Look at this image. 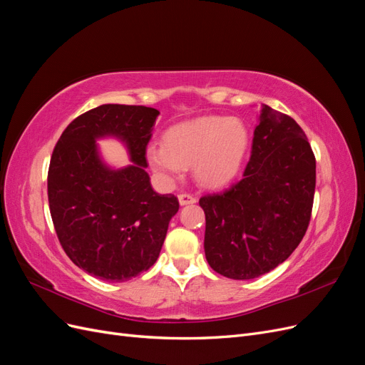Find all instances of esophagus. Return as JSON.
Returning a JSON list of instances; mask_svg holds the SVG:
<instances>
[{"mask_svg":"<svg viewBox=\"0 0 365 365\" xmlns=\"http://www.w3.org/2000/svg\"><path fill=\"white\" fill-rule=\"evenodd\" d=\"M178 201H180V205H190V204H195V202H196V197L192 196V195L181 193V195L178 196Z\"/></svg>","mask_w":365,"mask_h":365,"instance_id":"esophagus-1","label":"esophagus"}]
</instances>
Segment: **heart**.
Here are the masks:
<instances>
[{"instance_id": "obj_1", "label": "heart", "mask_w": 365, "mask_h": 365, "mask_svg": "<svg viewBox=\"0 0 365 365\" xmlns=\"http://www.w3.org/2000/svg\"><path fill=\"white\" fill-rule=\"evenodd\" d=\"M250 135L244 121L235 117H200L165 130L164 143H150L146 160L165 181L181 178L184 169L207 189L233 181L244 163Z\"/></svg>"}]
</instances>
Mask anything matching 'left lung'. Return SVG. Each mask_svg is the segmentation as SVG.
<instances>
[{"label": "left lung", "mask_w": 365, "mask_h": 365, "mask_svg": "<svg viewBox=\"0 0 365 365\" xmlns=\"http://www.w3.org/2000/svg\"><path fill=\"white\" fill-rule=\"evenodd\" d=\"M314 193L315 157L303 129L262 105L244 178L200 200L210 267L233 280L277 268L306 233Z\"/></svg>", "instance_id": "8db88e82"}]
</instances>
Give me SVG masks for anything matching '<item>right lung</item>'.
<instances>
[{
    "instance_id": "1",
    "label": "right lung",
    "mask_w": 365,
    "mask_h": 365,
    "mask_svg": "<svg viewBox=\"0 0 365 365\" xmlns=\"http://www.w3.org/2000/svg\"><path fill=\"white\" fill-rule=\"evenodd\" d=\"M160 115L155 108L101 105L62 132L48 169L50 213L63 251L81 269L121 283L157 262L170 219L173 195L152 189L146 146ZM114 138L131 164L108 165L97 140Z\"/></svg>"
}]
</instances>
